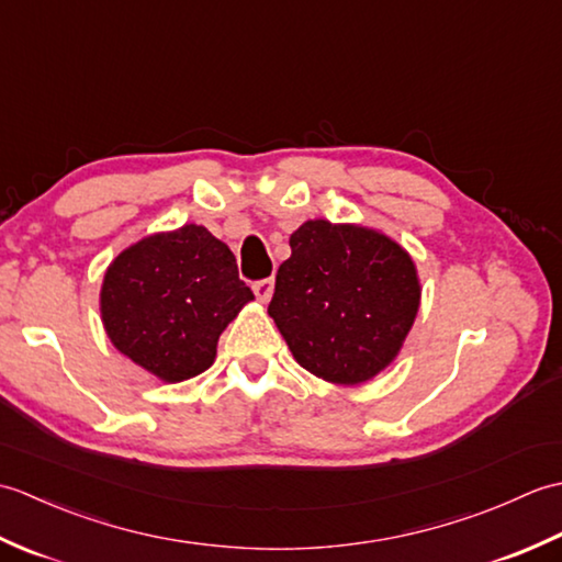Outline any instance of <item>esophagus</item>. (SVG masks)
Returning <instances> with one entry per match:
<instances>
[{
    "instance_id": "1",
    "label": "esophagus",
    "mask_w": 562,
    "mask_h": 562,
    "mask_svg": "<svg viewBox=\"0 0 562 562\" xmlns=\"http://www.w3.org/2000/svg\"><path fill=\"white\" fill-rule=\"evenodd\" d=\"M272 290H274V280H258V282H254V292H256V296L258 300L266 304V302H270V296H272Z\"/></svg>"
}]
</instances>
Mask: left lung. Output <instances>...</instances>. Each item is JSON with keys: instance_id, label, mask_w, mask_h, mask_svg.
<instances>
[{"instance_id": "1", "label": "left lung", "mask_w": 562, "mask_h": 562, "mask_svg": "<svg viewBox=\"0 0 562 562\" xmlns=\"http://www.w3.org/2000/svg\"><path fill=\"white\" fill-rule=\"evenodd\" d=\"M268 314L308 372L355 386L386 369L420 308L413 258L357 224L308 220L290 236Z\"/></svg>"}]
</instances>
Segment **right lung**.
<instances>
[{"label": "right lung", "mask_w": 562, "mask_h": 562, "mask_svg": "<svg viewBox=\"0 0 562 562\" xmlns=\"http://www.w3.org/2000/svg\"><path fill=\"white\" fill-rule=\"evenodd\" d=\"M250 300L229 246L186 224L142 238L111 262L101 318L117 350L176 384L214 362L222 330Z\"/></svg>", "instance_id": "1"}]
</instances>
